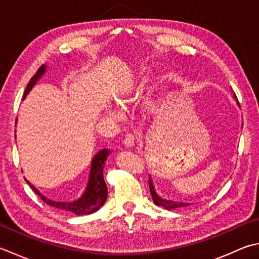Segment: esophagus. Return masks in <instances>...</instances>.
Instances as JSON below:
<instances>
[{
    "label": "esophagus",
    "mask_w": 259,
    "mask_h": 259,
    "mask_svg": "<svg viewBox=\"0 0 259 259\" xmlns=\"http://www.w3.org/2000/svg\"><path fill=\"white\" fill-rule=\"evenodd\" d=\"M135 143H136V136L135 135H133V134H128V135H125V137H124V139H123V144H124V146H126V147H133V146H135Z\"/></svg>",
    "instance_id": "obj_1"
}]
</instances>
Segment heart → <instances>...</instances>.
Segmentation results:
<instances>
[{"instance_id": "obj_1", "label": "heart", "mask_w": 259, "mask_h": 259, "mask_svg": "<svg viewBox=\"0 0 259 259\" xmlns=\"http://www.w3.org/2000/svg\"><path fill=\"white\" fill-rule=\"evenodd\" d=\"M126 96H128V95H126V94H121L120 96H119V98H118V102L119 103H124V102H126V101H128V99H126ZM109 115H110V118H115V116H116V114L113 112V111H109Z\"/></svg>"}]
</instances>
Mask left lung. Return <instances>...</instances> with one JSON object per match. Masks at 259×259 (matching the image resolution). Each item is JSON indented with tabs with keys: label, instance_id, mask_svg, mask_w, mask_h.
I'll return each instance as SVG.
<instances>
[{
	"label": "left lung",
	"instance_id": "1",
	"mask_svg": "<svg viewBox=\"0 0 259 259\" xmlns=\"http://www.w3.org/2000/svg\"><path fill=\"white\" fill-rule=\"evenodd\" d=\"M149 190H150L151 197H153V200H154V203L156 205L163 206V207H165V209H167V210H173V209H175V207H182V206L190 205L189 203H183V202H174V201L161 199V197H159L158 195H157V193L155 192V189H154V186H153V183H151L150 177H149Z\"/></svg>",
	"mask_w": 259,
	"mask_h": 259
}]
</instances>
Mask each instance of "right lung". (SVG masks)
Here are the masks:
<instances>
[{
    "label": "right lung",
    "instance_id": "obj_1",
    "mask_svg": "<svg viewBox=\"0 0 259 259\" xmlns=\"http://www.w3.org/2000/svg\"><path fill=\"white\" fill-rule=\"evenodd\" d=\"M45 72H46V66L44 65L37 70V73L32 76L31 79H30V82L27 85V89L24 91L23 98H25V95L30 92V90L32 89V86L40 77H41ZM109 154H110L109 149H102L100 153H98L94 156V158L92 160V168H91L90 182H89L88 189H86L83 196L77 201L55 202L52 200H48L46 199L42 194H40L38 190H35L34 187L29 183V182L28 183L30 186H31V189L35 192V193L41 197V200L45 202V203H47L50 206L57 207V209H60V210L73 212V213L77 215L93 213V212L98 211L100 207L104 204L106 196H108V189H106L105 182L103 179V168H104L105 160L108 158Z\"/></svg>",
    "mask_w": 259,
    "mask_h": 259
}]
</instances>
